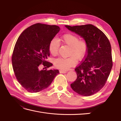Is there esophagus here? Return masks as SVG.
<instances>
[{"label":"esophagus","mask_w":121,"mask_h":121,"mask_svg":"<svg viewBox=\"0 0 121 121\" xmlns=\"http://www.w3.org/2000/svg\"><path fill=\"white\" fill-rule=\"evenodd\" d=\"M67 72V71H65V70H62V69H60V73H62V74H64V73H66Z\"/></svg>","instance_id":"obj_1"}]
</instances>
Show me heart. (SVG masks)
I'll return each instance as SVG.
<instances>
[{
    "instance_id": "obj_1",
    "label": "heart",
    "mask_w": 121,
    "mask_h": 121,
    "mask_svg": "<svg viewBox=\"0 0 121 121\" xmlns=\"http://www.w3.org/2000/svg\"><path fill=\"white\" fill-rule=\"evenodd\" d=\"M61 41L65 44L71 47L69 54L71 57L68 58H58L54 60V65L57 68L66 70L76 64V59L80 60L85 56L87 52L88 46L86 41L79 40L77 35L72 33H67L61 37ZM60 46L59 40L53 38L50 40L49 44V50L52 56L57 54Z\"/></svg>"
}]
</instances>
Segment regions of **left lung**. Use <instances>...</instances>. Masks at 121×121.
Returning a JSON list of instances; mask_svg holds the SVG:
<instances>
[{"instance_id":"1","label":"left lung","mask_w":121,"mask_h":121,"mask_svg":"<svg viewBox=\"0 0 121 121\" xmlns=\"http://www.w3.org/2000/svg\"><path fill=\"white\" fill-rule=\"evenodd\" d=\"M65 27L82 37L88 46L86 56L75 69L77 78L71 87L81 95H91L104 86L111 73L112 61L110 42L103 32L91 24Z\"/></svg>"}]
</instances>
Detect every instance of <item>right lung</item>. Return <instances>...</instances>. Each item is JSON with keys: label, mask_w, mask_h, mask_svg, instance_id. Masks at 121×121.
I'll use <instances>...</instances> for the list:
<instances>
[{"label": "right lung", "mask_w": 121, "mask_h": 121, "mask_svg": "<svg viewBox=\"0 0 121 121\" xmlns=\"http://www.w3.org/2000/svg\"><path fill=\"white\" fill-rule=\"evenodd\" d=\"M60 30L56 25L40 23L31 26L18 38L12 56L13 68L18 82L31 93L47 88L59 74L58 69L40 70V65L49 68L50 40ZM45 67V68H46Z\"/></svg>", "instance_id": "obj_1"}]
</instances>
